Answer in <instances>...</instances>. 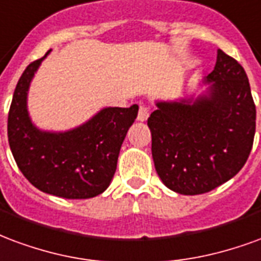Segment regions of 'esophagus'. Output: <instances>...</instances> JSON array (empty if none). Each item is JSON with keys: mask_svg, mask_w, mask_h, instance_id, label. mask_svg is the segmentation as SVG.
Here are the masks:
<instances>
[{"mask_svg": "<svg viewBox=\"0 0 261 261\" xmlns=\"http://www.w3.org/2000/svg\"><path fill=\"white\" fill-rule=\"evenodd\" d=\"M149 115H150L149 107H146V106H140V108H139V114H138V121L144 122V121H147Z\"/></svg>", "mask_w": 261, "mask_h": 261, "instance_id": "obj_1", "label": "esophagus"}]
</instances>
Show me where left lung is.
<instances>
[{"label": "left lung", "mask_w": 261, "mask_h": 261, "mask_svg": "<svg viewBox=\"0 0 261 261\" xmlns=\"http://www.w3.org/2000/svg\"><path fill=\"white\" fill-rule=\"evenodd\" d=\"M196 98L157 101L147 119L160 179L180 195H201L242 170L256 130V106L242 65L217 50Z\"/></svg>", "instance_id": "8db88e82"}]
</instances>
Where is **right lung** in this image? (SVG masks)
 <instances>
[{"mask_svg": "<svg viewBox=\"0 0 261 261\" xmlns=\"http://www.w3.org/2000/svg\"><path fill=\"white\" fill-rule=\"evenodd\" d=\"M50 51L32 62L16 85L8 114L9 147L19 170L39 191L64 199H90L111 184L119 150L139 107L102 108L66 132L39 129L29 117L28 91Z\"/></svg>", "mask_w": 261, "mask_h": 261, "instance_id": "1", "label": "right lung"}]
</instances>
